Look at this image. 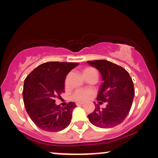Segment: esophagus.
Segmentation results:
<instances>
[{
	"instance_id": "1",
	"label": "esophagus",
	"mask_w": 158,
	"mask_h": 158,
	"mask_svg": "<svg viewBox=\"0 0 158 158\" xmlns=\"http://www.w3.org/2000/svg\"><path fill=\"white\" fill-rule=\"evenodd\" d=\"M83 104H84V102H77V106H82Z\"/></svg>"
}]
</instances>
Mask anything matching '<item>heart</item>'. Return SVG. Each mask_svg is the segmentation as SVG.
Returning a JSON list of instances; mask_svg holds the SVG:
<instances>
[{
    "mask_svg": "<svg viewBox=\"0 0 158 158\" xmlns=\"http://www.w3.org/2000/svg\"><path fill=\"white\" fill-rule=\"evenodd\" d=\"M93 72H96V70L92 68H87L83 70V76L89 74ZM65 84H67V81H65ZM92 91L90 90L85 89H78L74 92L72 95V99L73 100L77 101V102H81V101H85L87 99H88L90 95H91Z\"/></svg>",
    "mask_w": 158,
    "mask_h": 158,
    "instance_id": "b5f03b06",
    "label": "heart"
}]
</instances>
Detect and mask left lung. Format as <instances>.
Segmentation results:
<instances>
[{"label": "left lung", "mask_w": 158, "mask_h": 158, "mask_svg": "<svg viewBox=\"0 0 158 158\" xmlns=\"http://www.w3.org/2000/svg\"><path fill=\"white\" fill-rule=\"evenodd\" d=\"M100 72L103 82L101 84L97 99L99 104L106 102V107L95 110L88 115L94 126L102 128H112L122 123L131 108L135 97L133 81L122 67L107 60L87 61Z\"/></svg>", "instance_id": "1"}]
</instances>
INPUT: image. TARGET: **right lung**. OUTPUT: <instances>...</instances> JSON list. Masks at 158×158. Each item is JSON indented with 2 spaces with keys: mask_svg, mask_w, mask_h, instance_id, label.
Here are the masks:
<instances>
[{
  "mask_svg": "<svg viewBox=\"0 0 158 158\" xmlns=\"http://www.w3.org/2000/svg\"><path fill=\"white\" fill-rule=\"evenodd\" d=\"M79 64L73 62L43 63L24 80L23 98L27 114L32 122L46 131H60L69 126L76 107L69 102L64 108L56 105L55 98L64 91L69 72Z\"/></svg>",
  "mask_w": 158,
  "mask_h": 158,
  "instance_id": "1",
  "label": "right lung"
}]
</instances>
